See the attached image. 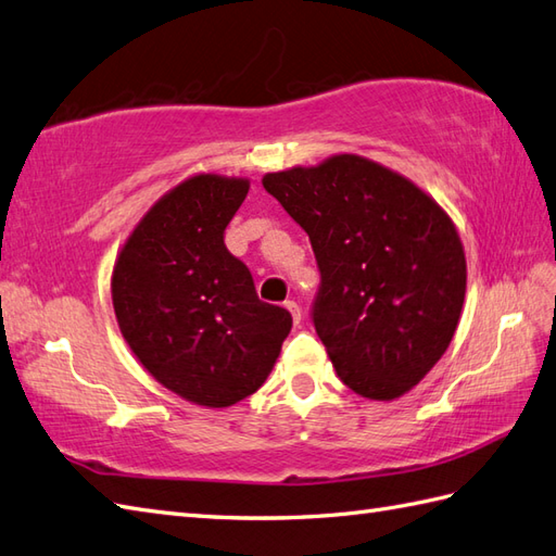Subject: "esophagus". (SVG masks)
I'll return each instance as SVG.
<instances>
[{
	"mask_svg": "<svg viewBox=\"0 0 556 556\" xmlns=\"http://www.w3.org/2000/svg\"><path fill=\"white\" fill-rule=\"evenodd\" d=\"M283 307L289 309L291 317H293V321H295V325H299V321H301V305L295 303V301H287V303H283Z\"/></svg>",
	"mask_w": 556,
	"mask_h": 556,
	"instance_id": "1",
	"label": "esophagus"
}]
</instances>
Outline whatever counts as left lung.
<instances>
[{"instance_id": "8db88e82", "label": "left lung", "mask_w": 556, "mask_h": 556, "mask_svg": "<svg viewBox=\"0 0 556 556\" xmlns=\"http://www.w3.org/2000/svg\"><path fill=\"white\" fill-rule=\"evenodd\" d=\"M313 243L317 337L339 379L369 400L412 391L453 341L467 257L443 205L357 153L263 177Z\"/></svg>"}]
</instances>
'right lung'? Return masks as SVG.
Here are the masks:
<instances>
[{"label": "right lung", "instance_id": "1", "mask_svg": "<svg viewBox=\"0 0 556 556\" xmlns=\"http://www.w3.org/2000/svg\"><path fill=\"white\" fill-rule=\"evenodd\" d=\"M247 177L199 173L151 205L118 251L111 299L125 343L167 391L201 407L255 393L289 337V309L257 299L225 249Z\"/></svg>", "mask_w": 556, "mask_h": 556}]
</instances>
